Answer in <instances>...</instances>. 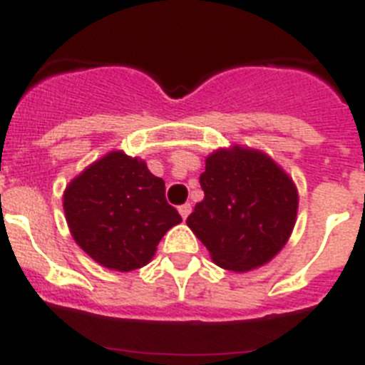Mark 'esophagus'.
<instances>
[{
  "mask_svg": "<svg viewBox=\"0 0 365 365\" xmlns=\"http://www.w3.org/2000/svg\"><path fill=\"white\" fill-rule=\"evenodd\" d=\"M178 211H180V215H182V218H187V217H189V215H191V204L180 205Z\"/></svg>",
  "mask_w": 365,
  "mask_h": 365,
  "instance_id": "esophagus-1",
  "label": "esophagus"
}]
</instances>
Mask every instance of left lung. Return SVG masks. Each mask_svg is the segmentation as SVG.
Wrapping results in <instances>:
<instances>
[{
    "label": "left lung",
    "instance_id": "left-lung-1",
    "mask_svg": "<svg viewBox=\"0 0 365 365\" xmlns=\"http://www.w3.org/2000/svg\"><path fill=\"white\" fill-rule=\"evenodd\" d=\"M204 200L187 226L211 253L215 264L248 272L281 252L297 215L292 178L264 152L248 147L218 148L200 174Z\"/></svg>",
    "mask_w": 365,
    "mask_h": 365
}]
</instances>
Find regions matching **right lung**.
Returning <instances> with one entry per match:
<instances>
[{
    "label": "right lung",
    "mask_w": 365,
    "mask_h": 365,
    "mask_svg": "<svg viewBox=\"0 0 365 365\" xmlns=\"http://www.w3.org/2000/svg\"><path fill=\"white\" fill-rule=\"evenodd\" d=\"M64 213L75 242L104 268L138 270L182 217L165 200V182L147 163L113 150L73 178Z\"/></svg>",
    "instance_id": "right-lung-1"
}]
</instances>
